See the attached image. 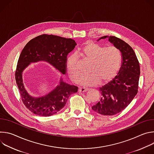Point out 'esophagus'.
<instances>
[{
	"label": "esophagus",
	"instance_id": "obj_1",
	"mask_svg": "<svg viewBox=\"0 0 154 154\" xmlns=\"http://www.w3.org/2000/svg\"><path fill=\"white\" fill-rule=\"evenodd\" d=\"M86 91H88V89H86V88H80L79 89V93H84Z\"/></svg>",
	"mask_w": 154,
	"mask_h": 154
}]
</instances>
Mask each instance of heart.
<instances>
[{
  "instance_id": "b5f03b06",
  "label": "heart",
  "mask_w": 154,
  "mask_h": 154,
  "mask_svg": "<svg viewBox=\"0 0 154 154\" xmlns=\"http://www.w3.org/2000/svg\"><path fill=\"white\" fill-rule=\"evenodd\" d=\"M77 54L82 58L91 62L89 74L81 80V85L85 86H94L100 80L102 83L112 80L118 74L121 63V54L114 46L104 47L93 42H86L80 49ZM66 71L69 79L78 83L82 74L78 69V60L72 55L68 57Z\"/></svg>"
}]
</instances>
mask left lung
<instances>
[{
    "label": "left lung",
    "instance_id": "obj_1",
    "mask_svg": "<svg viewBox=\"0 0 154 154\" xmlns=\"http://www.w3.org/2000/svg\"><path fill=\"white\" fill-rule=\"evenodd\" d=\"M106 38L121 52L122 64L117 75L99 89L101 98L91 108L99 114L112 116L122 112L137 95L140 68L134 51L127 43L112 36H104L97 41Z\"/></svg>",
    "mask_w": 154,
    "mask_h": 154
}]
</instances>
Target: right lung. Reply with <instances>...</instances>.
Returning a JSON list of instances; mask_svg holds the SVG:
<instances>
[{
  "label": "right lung",
  "mask_w": 154,
  "mask_h": 154,
  "mask_svg": "<svg viewBox=\"0 0 154 154\" xmlns=\"http://www.w3.org/2000/svg\"><path fill=\"white\" fill-rule=\"evenodd\" d=\"M76 45L75 41L71 38L42 35L31 39L22 51L15 79L23 103L34 114L50 116L57 113L65 106L69 97L77 92V86L65 82L62 77L66 74L67 56ZM39 61L48 62L60 72V77L59 84L49 93L34 97L25 89L22 73L31 63Z\"/></svg>",
  "instance_id": "add662e5"
}]
</instances>
